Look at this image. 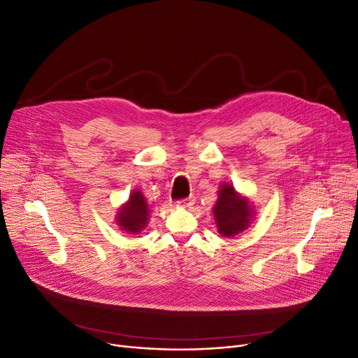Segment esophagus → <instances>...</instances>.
Instances as JSON below:
<instances>
[{"label": "esophagus", "mask_w": 358, "mask_h": 358, "mask_svg": "<svg viewBox=\"0 0 358 358\" xmlns=\"http://www.w3.org/2000/svg\"><path fill=\"white\" fill-rule=\"evenodd\" d=\"M177 203H178V206H182V208H192V206L194 204V199L193 197H187V199L178 200Z\"/></svg>", "instance_id": "esophagus-1"}]
</instances>
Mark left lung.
<instances>
[{"mask_svg":"<svg viewBox=\"0 0 358 358\" xmlns=\"http://www.w3.org/2000/svg\"><path fill=\"white\" fill-rule=\"evenodd\" d=\"M213 216L217 232L222 236H235L245 231L254 217L252 204L241 196L232 184L223 182L219 189L217 201L213 206Z\"/></svg>","mask_w":358,"mask_h":358,"instance_id":"1","label":"left lung"}]
</instances>
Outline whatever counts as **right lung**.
<instances>
[{
  "label": "right lung",
  "mask_w": 358,
  "mask_h": 358,
  "mask_svg": "<svg viewBox=\"0 0 358 358\" xmlns=\"http://www.w3.org/2000/svg\"><path fill=\"white\" fill-rule=\"evenodd\" d=\"M149 219L148 203L139 190H134L129 200L122 206L117 212L116 222L122 231L127 234H141Z\"/></svg>",
  "instance_id": "obj_1"
}]
</instances>
